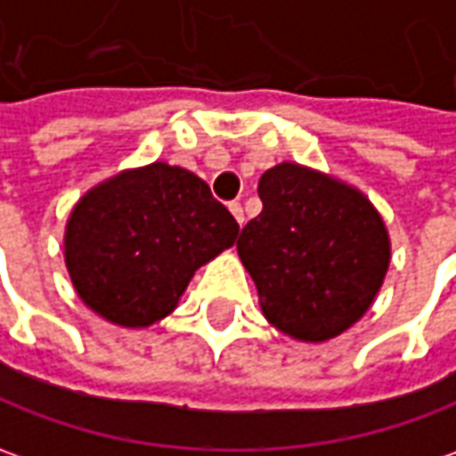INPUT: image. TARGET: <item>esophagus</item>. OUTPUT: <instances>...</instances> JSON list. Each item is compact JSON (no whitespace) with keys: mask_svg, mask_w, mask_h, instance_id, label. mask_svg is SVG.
Here are the masks:
<instances>
[{"mask_svg":"<svg viewBox=\"0 0 456 456\" xmlns=\"http://www.w3.org/2000/svg\"><path fill=\"white\" fill-rule=\"evenodd\" d=\"M229 212L234 215V219H237L240 224H244V209H241L240 202H229Z\"/></svg>","mask_w":456,"mask_h":456,"instance_id":"1","label":"esophagus"}]
</instances>
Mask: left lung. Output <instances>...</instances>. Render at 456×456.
Masks as SVG:
<instances>
[{"label":"left lung","mask_w":456,"mask_h":456,"mask_svg":"<svg viewBox=\"0 0 456 456\" xmlns=\"http://www.w3.org/2000/svg\"><path fill=\"white\" fill-rule=\"evenodd\" d=\"M262 212L237 240L265 317L302 342L357 322L382 287L389 237L379 212L345 182L281 162L259 179Z\"/></svg>","instance_id":"1"}]
</instances>
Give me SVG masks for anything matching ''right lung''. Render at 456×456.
I'll use <instances>...</instances> for the list:
<instances>
[{
	"label": "right lung",
	"mask_w": 456,
	"mask_h": 456,
	"mask_svg": "<svg viewBox=\"0 0 456 456\" xmlns=\"http://www.w3.org/2000/svg\"><path fill=\"white\" fill-rule=\"evenodd\" d=\"M237 234V219L207 182L154 162L86 191L67 222L64 262L77 294L99 317L150 327Z\"/></svg>",
	"instance_id": "add662e5"
}]
</instances>
